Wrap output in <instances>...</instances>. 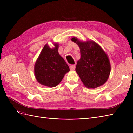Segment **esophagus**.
Returning a JSON list of instances; mask_svg holds the SVG:
<instances>
[{"instance_id": "esophagus-1", "label": "esophagus", "mask_w": 133, "mask_h": 133, "mask_svg": "<svg viewBox=\"0 0 133 133\" xmlns=\"http://www.w3.org/2000/svg\"><path fill=\"white\" fill-rule=\"evenodd\" d=\"M75 69V65H71L70 66V69L71 71H73Z\"/></svg>"}]
</instances>
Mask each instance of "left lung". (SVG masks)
I'll return each instance as SVG.
<instances>
[{"instance_id": "obj_1", "label": "left lung", "mask_w": 133, "mask_h": 133, "mask_svg": "<svg viewBox=\"0 0 133 133\" xmlns=\"http://www.w3.org/2000/svg\"><path fill=\"white\" fill-rule=\"evenodd\" d=\"M71 40L80 48V59L75 71L84 85L92 89L103 85L109 78L111 69L105 52L92 41L81 42L75 37Z\"/></svg>"}]
</instances>
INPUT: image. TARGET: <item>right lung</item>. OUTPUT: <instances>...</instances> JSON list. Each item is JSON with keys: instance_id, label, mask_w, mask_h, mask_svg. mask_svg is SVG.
Returning <instances> with one entry per match:
<instances>
[{"instance_id": "obj_1", "label": "right lung", "mask_w": 133, "mask_h": 133, "mask_svg": "<svg viewBox=\"0 0 133 133\" xmlns=\"http://www.w3.org/2000/svg\"><path fill=\"white\" fill-rule=\"evenodd\" d=\"M50 48L44 46L34 65V74L37 81L43 85L54 87L58 85L68 72L69 67L58 53L59 44H54Z\"/></svg>"}]
</instances>
